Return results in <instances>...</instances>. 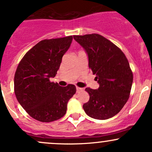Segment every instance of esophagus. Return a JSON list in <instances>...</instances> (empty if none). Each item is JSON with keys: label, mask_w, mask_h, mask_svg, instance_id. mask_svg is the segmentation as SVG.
Listing matches in <instances>:
<instances>
[{"label": "esophagus", "mask_w": 152, "mask_h": 152, "mask_svg": "<svg viewBox=\"0 0 152 152\" xmlns=\"http://www.w3.org/2000/svg\"><path fill=\"white\" fill-rule=\"evenodd\" d=\"M83 90H84V89H83V88L79 87V86H76V91H77V92H80V91H83Z\"/></svg>", "instance_id": "1"}]
</instances>
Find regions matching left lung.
Here are the masks:
<instances>
[{
    "instance_id": "1",
    "label": "left lung",
    "mask_w": 152,
    "mask_h": 152,
    "mask_svg": "<svg viewBox=\"0 0 152 152\" xmlns=\"http://www.w3.org/2000/svg\"><path fill=\"white\" fill-rule=\"evenodd\" d=\"M86 50L89 67L99 83L98 89L86 88L89 100L83 105L91 118L106 120L118 114L127 102L133 84V72L124 53L98 34L74 35Z\"/></svg>"
}]
</instances>
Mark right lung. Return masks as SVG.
<instances>
[{
    "label": "right lung",
    "mask_w": 152,
    "mask_h": 152,
    "mask_svg": "<svg viewBox=\"0 0 152 152\" xmlns=\"http://www.w3.org/2000/svg\"><path fill=\"white\" fill-rule=\"evenodd\" d=\"M73 37L43 39L30 49L16 68L14 92L31 118L44 123L57 121L66 114L68 100L76 93L73 84L61 86L51 82L61 66Z\"/></svg>",
    "instance_id": "add662e5"
}]
</instances>
